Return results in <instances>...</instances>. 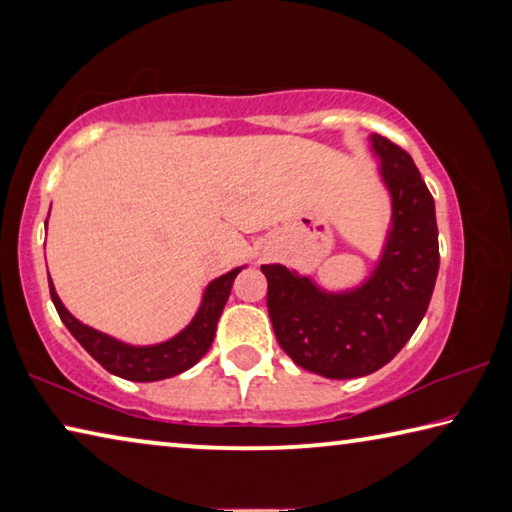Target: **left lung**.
I'll use <instances>...</instances> for the list:
<instances>
[{
  "label": "left lung",
  "mask_w": 512,
  "mask_h": 512,
  "mask_svg": "<svg viewBox=\"0 0 512 512\" xmlns=\"http://www.w3.org/2000/svg\"><path fill=\"white\" fill-rule=\"evenodd\" d=\"M391 192L393 228L384 255L359 289L327 293L282 264H266V307L280 348L327 379L363 377L386 366L427 314L438 277L433 196L411 155L370 135Z\"/></svg>",
  "instance_id": "1"
}]
</instances>
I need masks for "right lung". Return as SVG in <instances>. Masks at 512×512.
<instances>
[{"mask_svg":"<svg viewBox=\"0 0 512 512\" xmlns=\"http://www.w3.org/2000/svg\"><path fill=\"white\" fill-rule=\"evenodd\" d=\"M241 268H235V271L216 277L214 282L207 284L201 307H198L194 320L183 329V332L176 334L169 341L158 345H144V348L121 343L108 334H101L97 329L83 325L81 320H76L63 307V302H60L51 280L49 293L60 320H63L65 327L72 332L74 339L88 350L94 361H99L103 368L121 379L158 381L189 370L207 350H210L216 323H219L221 311L230 296L232 282H235Z\"/></svg>","mask_w":512,"mask_h":512,"instance_id":"1","label":"right lung"}]
</instances>
